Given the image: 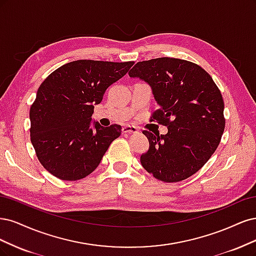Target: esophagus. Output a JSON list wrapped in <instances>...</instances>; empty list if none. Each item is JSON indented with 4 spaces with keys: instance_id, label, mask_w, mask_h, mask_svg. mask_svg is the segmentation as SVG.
I'll use <instances>...</instances> for the list:
<instances>
[{
    "instance_id": "esophagus-1",
    "label": "esophagus",
    "mask_w": 256,
    "mask_h": 256,
    "mask_svg": "<svg viewBox=\"0 0 256 256\" xmlns=\"http://www.w3.org/2000/svg\"><path fill=\"white\" fill-rule=\"evenodd\" d=\"M123 133H138V128L133 126H126L122 128Z\"/></svg>"
}]
</instances>
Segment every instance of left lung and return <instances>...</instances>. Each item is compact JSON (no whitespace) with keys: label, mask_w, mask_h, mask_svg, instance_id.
I'll return each instance as SVG.
<instances>
[{"label":"left lung","mask_w":256,"mask_h":256,"mask_svg":"<svg viewBox=\"0 0 256 256\" xmlns=\"http://www.w3.org/2000/svg\"><path fill=\"white\" fill-rule=\"evenodd\" d=\"M128 76L151 86L160 107L150 121L168 128L166 135L142 132L150 144L140 156L142 167L167 183L192 176L216 151L226 128L215 82L199 64L172 57L138 62Z\"/></svg>","instance_id":"left-lung-1"}]
</instances>
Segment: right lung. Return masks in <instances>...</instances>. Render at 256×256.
I'll return each instance as SVG.
<instances>
[{"mask_svg": "<svg viewBox=\"0 0 256 256\" xmlns=\"http://www.w3.org/2000/svg\"><path fill=\"white\" fill-rule=\"evenodd\" d=\"M134 62L80 60L53 71L38 88L30 110V142L46 170L64 180L89 176L101 162L121 126L90 121L105 90Z\"/></svg>", "mask_w": 256, "mask_h": 256, "instance_id": "1", "label": "right lung"}]
</instances>
